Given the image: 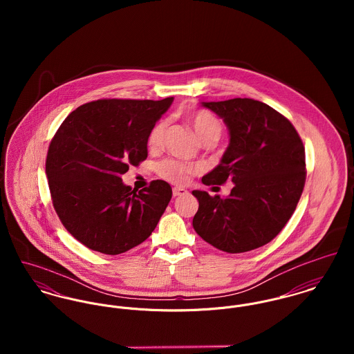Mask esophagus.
I'll return each instance as SVG.
<instances>
[{"instance_id":"1","label":"esophagus","mask_w":354,"mask_h":354,"mask_svg":"<svg viewBox=\"0 0 354 354\" xmlns=\"http://www.w3.org/2000/svg\"><path fill=\"white\" fill-rule=\"evenodd\" d=\"M187 194V189H184V188H178V187H174L173 188V196L176 198V196H181V195H185Z\"/></svg>"}]
</instances>
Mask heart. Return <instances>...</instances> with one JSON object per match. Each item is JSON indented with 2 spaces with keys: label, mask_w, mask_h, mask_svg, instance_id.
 I'll list each match as a JSON object with an SVG mask.
<instances>
[{
  "label": "heart",
  "mask_w": 354,
  "mask_h": 354,
  "mask_svg": "<svg viewBox=\"0 0 354 354\" xmlns=\"http://www.w3.org/2000/svg\"><path fill=\"white\" fill-rule=\"evenodd\" d=\"M187 122L192 127L196 136L203 143H212L222 135V124L219 118L205 109H192L185 114ZM165 121H158L150 131L147 138V146L156 149L163 138ZM201 166L196 163L181 162L176 159H165L156 166V173L160 178L173 184H185L191 176L196 174Z\"/></svg>",
  "instance_id": "b5f03b06"
}]
</instances>
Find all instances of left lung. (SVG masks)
I'll return each mask as SVG.
<instances>
[{
    "mask_svg": "<svg viewBox=\"0 0 354 354\" xmlns=\"http://www.w3.org/2000/svg\"><path fill=\"white\" fill-rule=\"evenodd\" d=\"M226 122L230 145L204 185L234 187L227 198L194 191L199 209L194 229L227 253L248 252L274 240L301 198L306 169L303 140L293 124L271 106L250 98L204 102Z\"/></svg>",
    "mask_w": 354,
    "mask_h": 354,
    "instance_id": "obj_1",
    "label": "left lung"
}]
</instances>
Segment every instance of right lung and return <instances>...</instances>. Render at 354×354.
<instances>
[{"label":"right lung","mask_w":354,"mask_h":354,"mask_svg":"<svg viewBox=\"0 0 354 354\" xmlns=\"http://www.w3.org/2000/svg\"><path fill=\"white\" fill-rule=\"evenodd\" d=\"M171 102L173 97L88 102L53 136L46 156L53 207L64 227L87 248L127 252L156 227L171 187L153 180L138 192L121 177L147 158L149 133Z\"/></svg>","instance_id":"obj_1"}]
</instances>
